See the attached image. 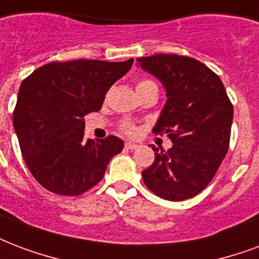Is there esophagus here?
<instances>
[{
    "label": "esophagus",
    "instance_id": "34e87169",
    "mask_svg": "<svg viewBox=\"0 0 259 259\" xmlns=\"http://www.w3.org/2000/svg\"><path fill=\"white\" fill-rule=\"evenodd\" d=\"M125 147L127 148V149H132V151H134V149H137L140 145H138V144H136V143H126Z\"/></svg>",
    "mask_w": 259,
    "mask_h": 259
}]
</instances>
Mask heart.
Segmentation results:
<instances>
[{
	"label": "heart",
	"mask_w": 259,
	"mask_h": 259,
	"mask_svg": "<svg viewBox=\"0 0 259 259\" xmlns=\"http://www.w3.org/2000/svg\"><path fill=\"white\" fill-rule=\"evenodd\" d=\"M147 82H151V81H148V80H143V81L138 82V85H143V84H147ZM121 130L125 134H127V136H134V134L137 133V126L134 125L133 122L125 121L121 123Z\"/></svg>",
	"instance_id": "b5f03b06"
}]
</instances>
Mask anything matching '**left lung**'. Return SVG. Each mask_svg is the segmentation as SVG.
<instances>
[{
	"instance_id": "1",
	"label": "left lung",
	"mask_w": 259,
	"mask_h": 259,
	"mask_svg": "<svg viewBox=\"0 0 259 259\" xmlns=\"http://www.w3.org/2000/svg\"><path fill=\"white\" fill-rule=\"evenodd\" d=\"M167 91V103L153 133L167 134L168 151L153 148L155 161L143 171L157 197L183 201L204 190L230 147L234 107L220 77L200 61L177 54L137 58Z\"/></svg>"
}]
</instances>
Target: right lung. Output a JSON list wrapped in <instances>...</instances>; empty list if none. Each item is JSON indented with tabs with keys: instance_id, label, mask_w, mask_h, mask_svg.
<instances>
[{
	"instance_id": "add662e5",
	"label": "right lung",
	"mask_w": 259,
	"mask_h": 259,
	"mask_svg": "<svg viewBox=\"0 0 259 259\" xmlns=\"http://www.w3.org/2000/svg\"><path fill=\"white\" fill-rule=\"evenodd\" d=\"M132 65L133 58L55 61L23 80L13 126L25 164L45 189L73 197L103 179L123 141L115 136L85 140L84 116L102 108L110 87Z\"/></svg>"
}]
</instances>
